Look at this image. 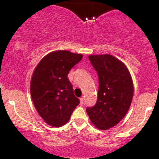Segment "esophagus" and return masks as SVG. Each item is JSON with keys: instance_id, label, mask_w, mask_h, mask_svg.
I'll use <instances>...</instances> for the list:
<instances>
[{"instance_id": "1", "label": "esophagus", "mask_w": 159, "mask_h": 159, "mask_svg": "<svg viewBox=\"0 0 159 159\" xmlns=\"http://www.w3.org/2000/svg\"><path fill=\"white\" fill-rule=\"evenodd\" d=\"M80 104H81V105L83 104V102H84V98H83V97L80 98Z\"/></svg>"}]
</instances>
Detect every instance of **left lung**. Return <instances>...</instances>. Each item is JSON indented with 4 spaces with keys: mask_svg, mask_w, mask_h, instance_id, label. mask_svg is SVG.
<instances>
[{
    "mask_svg": "<svg viewBox=\"0 0 159 159\" xmlns=\"http://www.w3.org/2000/svg\"><path fill=\"white\" fill-rule=\"evenodd\" d=\"M98 76L96 104L86 109L93 124L100 130L116 125L126 115L132 102L134 84L124 63L111 55H90Z\"/></svg>",
    "mask_w": 159,
    "mask_h": 159,
    "instance_id": "8db88e82",
    "label": "left lung"
}]
</instances>
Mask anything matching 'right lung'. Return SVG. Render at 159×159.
<instances>
[{
  "label": "right lung",
  "mask_w": 159,
  "mask_h": 159,
  "mask_svg": "<svg viewBox=\"0 0 159 159\" xmlns=\"http://www.w3.org/2000/svg\"><path fill=\"white\" fill-rule=\"evenodd\" d=\"M82 58V54L54 51L45 55L35 68L30 95L39 115L50 126L66 124L80 104L67 75Z\"/></svg>",
  "instance_id": "1"
}]
</instances>
